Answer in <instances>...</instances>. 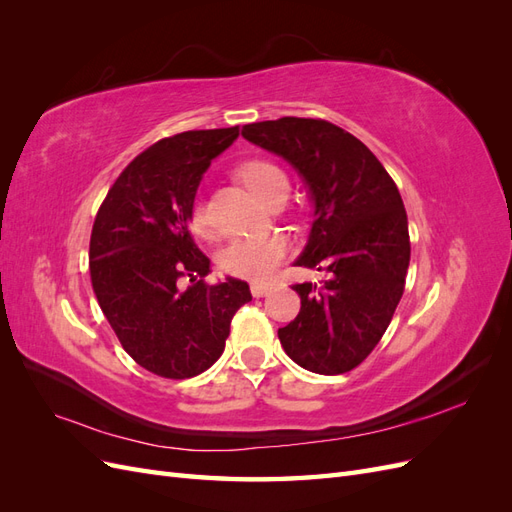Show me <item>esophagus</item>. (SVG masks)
Listing matches in <instances>:
<instances>
[{
  "instance_id": "obj_1",
  "label": "esophagus",
  "mask_w": 512,
  "mask_h": 512,
  "mask_svg": "<svg viewBox=\"0 0 512 512\" xmlns=\"http://www.w3.org/2000/svg\"><path fill=\"white\" fill-rule=\"evenodd\" d=\"M273 290V286L271 284H252V294L256 299H260V297H265V294H269Z\"/></svg>"
}]
</instances>
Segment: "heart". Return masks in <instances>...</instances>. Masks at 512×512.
<instances>
[{
	"label": "heart",
	"mask_w": 512,
	"mask_h": 512,
	"mask_svg": "<svg viewBox=\"0 0 512 512\" xmlns=\"http://www.w3.org/2000/svg\"><path fill=\"white\" fill-rule=\"evenodd\" d=\"M241 181L250 188L258 198L269 200L282 190H288V179L282 168H277L267 160L245 162L239 168ZM192 230L200 237L211 235V224L203 203H196L190 213ZM288 252V243L284 237H254V239H235L222 252V269L235 277H243L256 284L267 282L284 260Z\"/></svg>",
	"instance_id": "heart-1"
}]
</instances>
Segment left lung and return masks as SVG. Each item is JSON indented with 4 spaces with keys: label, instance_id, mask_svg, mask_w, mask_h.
Segmentation results:
<instances>
[{
    "label": "left lung",
    "instance_id": "8db88e82",
    "mask_svg": "<svg viewBox=\"0 0 512 512\" xmlns=\"http://www.w3.org/2000/svg\"><path fill=\"white\" fill-rule=\"evenodd\" d=\"M241 134L301 175L314 222L294 265L329 273L322 286H292L301 309L277 337L303 369L346 374L376 348L404 294L410 265L404 200L374 153L329 121L282 117L250 123Z\"/></svg>",
    "mask_w": 512,
    "mask_h": 512
}]
</instances>
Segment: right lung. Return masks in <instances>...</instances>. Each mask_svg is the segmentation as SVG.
Segmentation results:
<instances>
[{
    "label": "right lung",
    "instance_id": "1",
    "mask_svg": "<svg viewBox=\"0 0 512 512\" xmlns=\"http://www.w3.org/2000/svg\"><path fill=\"white\" fill-rule=\"evenodd\" d=\"M237 136V126L190 130L151 145L117 177L91 230L89 273L102 312L123 350L162 378L209 369L232 316L252 301L235 277L205 282L211 262L188 226L205 170Z\"/></svg>",
    "mask_w": 512,
    "mask_h": 512
}]
</instances>
